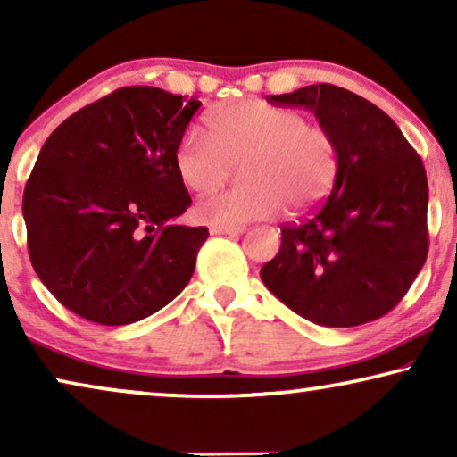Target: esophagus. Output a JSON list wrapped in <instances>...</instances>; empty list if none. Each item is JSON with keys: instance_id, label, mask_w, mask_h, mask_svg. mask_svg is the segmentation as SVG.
Segmentation results:
<instances>
[{"instance_id": "esophagus-1", "label": "esophagus", "mask_w": 457, "mask_h": 457, "mask_svg": "<svg viewBox=\"0 0 457 457\" xmlns=\"http://www.w3.org/2000/svg\"><path fill=\"white\" fill-rule=\"evenodd\" d=\"M245 227H212V235H241Z\"/></svg>"}]
</instances>
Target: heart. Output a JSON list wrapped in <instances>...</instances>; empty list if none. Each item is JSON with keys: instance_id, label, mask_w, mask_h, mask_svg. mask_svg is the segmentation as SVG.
<instances>
[{"instance_id": "b5f03b06", "label": "heart", "mask_w": 457, "mask_h": 457, "mask_svg": "<svg viewBox=\"0 0 457 457\" xmlns=\"http://www.w3.org/2000/svg\"><path fill=\"white\" fill-rule=\"evenodd\" d=\"M245 185L214 191L193 208L208 227H243L291 210L320 205L339 177L333 133L287 105L243 99L208 116V135L189 129L174 152V170L193 193L220 187L233 166Z\"/></svg>"}]
</instances>
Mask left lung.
<instances>
[{"label": "left lung", "mask_w": 457, "mask_h": 457, "mask_svg": "<svg viewBox=\"0 0 457 457\" xmlns=\"http://www.w3.org/2000/svg\"><path fill=\"white\" fill-rule=\"evenodd\" d=\"M270 104L314 112L339 145V177L320 208L280 227L264 285L305 320L358 327L408 293L428 253V183L420 155L383 110L320 83Z\"/></svg>", "instance_id": "8db88e82"}]
</instances>
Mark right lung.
Segmentation results:
<instances>
[{
    "mask_svg": "<svg viewBox=\"0 0 457 457\" xmlns=\"http://www.w3.org/2000/svg\"><path fill=\"white\" fill-rule=\"evenodd\" d=\"M202 102L122 87L43 143L24 187L30 264L62 305L122 327L189 283L205 227L172 224L191 205L174 152Z\"/></svg>",
    "mask_w": 457,
    "mask_h": 457,
    "instance_id": "1",
    "label": "right lung"
}]
</instances>
